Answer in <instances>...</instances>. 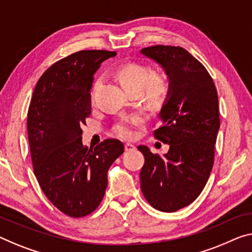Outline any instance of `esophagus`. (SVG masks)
Here are the masks:
<instances>
[{
	"label": "esophagus",
	"mask_w": 252,
	"mask_h": 252,
	"mask_svg": "<svg viewBox=\"0 0 252 252\" xmlns=\"http://www.w3.org/2000/svg\"><path fill=\"white\" fill-rule=\"evenodd\" d=\"M135 149H136V146L134 144H131V143H125V151H127V152H129V151H134Z\"/></svg>",
	"instance_id": "34e87169"
}]
</instances>
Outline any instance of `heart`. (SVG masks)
<instances>
[{"label":"heart","instance_id":"obj_1","mask_svg":"<svg viewBox=\"0 0 252 252\" xmlns=\"http://www.w3.org/2000/svg\"><path fill=\"white\" fill-rule=\"evenodd\" d=\"M116 77L127 94H139L150 103H160L169 94V82L161 73L153 72L148 65L141 63H127L122 65L116 72ZM101 79H96L92 86L91 96L98 88ZM143 117L141 115H129L122 117L115 124L114 131L118 136L129 139L135 135V127L141 125Z\"/></svg>","mask_w":252,"mask_h":252}]
</instances>
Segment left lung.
Instances as JSON below:
<instances>
[{"label": "left lung", "instance_id": "8db88e82", "mask_svg": "<svg viewBox=\"0 0 252 252\" xmlns=\"http://www.w3.org/2000/svg\"><path fill=\"white\" fill-rule=\"evenodd\" d=\"M141 53L160 64L170 81L153 131L170 149L161 158L138 146L145 158L141 189L156 210L176 212L191 204L210 178L220 128L218 91L207 69L185 48L157 45Z\"/></svg>", "mask_w": 252, "mask_h": 252}]
</instances>
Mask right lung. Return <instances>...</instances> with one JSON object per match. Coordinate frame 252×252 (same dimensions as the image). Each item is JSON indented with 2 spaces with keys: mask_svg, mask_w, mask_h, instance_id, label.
Masks as SVG:
<instances>
[{
  "mask_svg": "<svg viewBox=\"0 0 252 252\" xmlns=\"http://www.w3.org/2000/svg\"><path fill=\"white\" fill-rule=\"evenodd\" d=\"M114 56L116 52L94 49L60 60L38 80L29 104L27 128L34 176L54 206L71 218L96 210L108 170L124 153L118 139L88 148L81 136V126L91 114L94 73Z\"/></svg>",
  "mask_w": 252,
  "mask_h": 252,
  "instance_id": "add662e5",
  "label": "right lung"
}]
</instances>
